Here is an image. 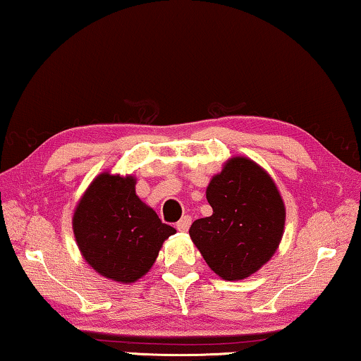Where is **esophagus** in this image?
Here are the masks:
<instances>
[{"mask_svg": "<svg viewBox=\"0 0 361 361\" xmlns=\"http://www.w3.org/2000/svg\"><path fill=\"white\" fill-rule=\"evenodd\" d=\"M190 224H192L190 216H182L179 223L176 224V227H177V231H179V232H187L188 227H190Z\"/></svg>", "mask_w": 361, "mask_h": 361, "instance_id": "obj_1", "label": "esophagus"}]
</instances>
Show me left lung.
I'll use <instances>...</instances> for the list:
<instances>
[{"label":"left lung","mask_w":361,"mask_h":361,"mask_svg":"<svg viewBox=\"0 0 361 361\" xmlns=\"http://www.w3.org/2000/svg\"><path fill=\"white\" fill-rule=\"evenodd\" d=\"M207 200L213 214L188 231L204 262L226 281L257 273L284 234L286 207L274 180L252 159L234 157L209 180Z\"/></svg>","instance_id":"left-lung-1"}]
</instances>
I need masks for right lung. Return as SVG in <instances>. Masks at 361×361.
Here are the masks:
<instances>
[{"instance_id": "obj_1", "label": "right lung", "mask_w": 361, "mask_h": 361, "mask_svg": "<svg viewBox=\"0 0 361 361\" xmlns=\"http://www.w3.org/2000/svg\"><path fill=\"white\" fill-rule=\"evenodd\" d=\"M77 247L85 262L116 282H135L176 234L135 193V177L102 173L82 195L72 216Z\"/></svg>"}]
</instances>
